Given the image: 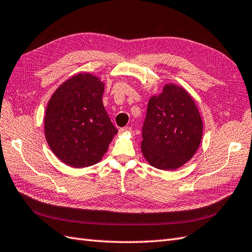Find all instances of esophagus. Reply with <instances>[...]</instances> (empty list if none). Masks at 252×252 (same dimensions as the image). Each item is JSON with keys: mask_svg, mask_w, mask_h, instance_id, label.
I'll list each match as a JSON object with an SVG mask.
<instances>
[{"mask_svg": "<svg viewBox=\"0 0 252 252\" xmlns=\"http://www.w3.org/2000/svg\"><path fill=\"white\" fill-rule=\"evenodd\" d=\"M131 130V127H129V126H125V127H122L121 129H120V131L121 132H125V131H130Z\"/></svg>", "mask_w": 252, "mask_h": 252, "instance_id": "34e87169", "label": "esophagus"}]
</instances>
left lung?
<instances>
[{
    "label": "left lung",
    "instance_id": "1",
    "mask_svg": "<svg viewBox=\"0 0 252 252\" xmlns=\"http://www.w3.org/2000/svg\"><path fill=\"white\" fill-rule=\"evenodd\" d=\"M203 136V122L192 97L167 84L149 100L142 127V154L158 169H177L192 158Z\"/></svg>",
    "mask_w": 252,
    "mask_h": 252
}]
</instances>
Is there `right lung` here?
<instances>
[{
    "mask_svg": "<svg viewBox=\"0 0 252 252\" xmlns=\"http://www.w3.org/2000/svg\"><path fill=\"white\" fill-rule=\"evenodd\" d=\"M103 91L97 76L80 73L65 81L50 98L45 136L64 164L81 168L98 163L117 133L103 107Z\"/></svg>",
    "mask_w": 252,
    "mask_h": 252,
    "instance_id": "add662e5",
    "label": "right lung"
}]
</instances>
